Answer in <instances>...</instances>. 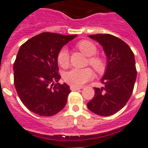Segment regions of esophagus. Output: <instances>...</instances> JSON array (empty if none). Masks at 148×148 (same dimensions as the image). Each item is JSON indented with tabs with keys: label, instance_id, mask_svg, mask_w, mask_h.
<instances>
[{
	"label": "esophagus",
	"instance_id": "34e87169",
	"mask_svg": "<svg viewBox=\"0 0 148 148\" xmlns=\"http://www.w3.org/2000/svg\"><path fill=\"white\" fill-rule=\"evenodd\" d=\"M80 89H81L80 87H77V86H71V91H77V90Z\"/></svg>",
	"mask_w": 148,
	"mask_h": 148
}]
</instances>
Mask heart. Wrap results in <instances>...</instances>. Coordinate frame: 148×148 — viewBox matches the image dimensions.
<instances>
[{
    "label": "heart",
    "instance_id": "heart-1",
    "mask_svg": "<svg viewBox=\"0 0 148 148\" xmlns=\"http://www.w3.org/2000/svg\"><path fill=\"white\" fill-rule=\"evenodd\" d=\"M77 47L84 55L89 57L88 64L92 67L98 74H101L104 73L106 68V64L101 57L95 56L97 53V48L94 43L89 40H84L77 43ZM57 62L62 68H68L69 65V55L66 49L62 48L59 50L57 55ZM93 74L92 70L89 68L83 69L74 68L64 74V81L69 85L78 87L91 80Z\"/></svg>",
    "mask_w": 148,
    "mask_h": 148
}]
</instances>
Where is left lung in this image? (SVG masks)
<instances>
[{
	"instance_id": "8db88e82",
	"label": "left lung",
	"mask_w": 148,
	"mask_h": 148,
	"mask_svg": "<svg viewBox=\"0 0 148 148\" xmlns=\"http://www.w3.org/2000/svg\"><path fill=\"white\" fill-rule=\"evenodd\" d=\"M103 47L108 64L101 82L102 88L95 87V95L87 107L92 112L108 116L123 108L131 97L137 71L133 52L124 41L109 34L89 35Z\"/></svg>"
}]
</instances>
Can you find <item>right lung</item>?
<instances>
[{"mask_svg":"<svg viewBox=\"0 0 148 148\" xmlns=\"http://www.w3.org/2000/svg\"><path fill=\"white\" fill-rule=\"evenodd\" d=\"M43 32L24 43L13 64L14 85L23 105L43 116L55 115L65 106L70 87L59 84L57 55L76 37Z\"/></svg>","mask_w":148,"mask_h":148,"instance_id":"1","label":"right lung"}]
</instances>
